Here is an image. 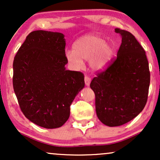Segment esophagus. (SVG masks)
Wrapping results in <instances>:
<instances>
[{
    "instance_id": "1",
    "label": "esophagus",
    "mask_w": 160,
    "mask_h": 160,
    "mask_svg": "<svg viewBox=\"0 0 160 160\" xmlns=\"http://www.w3.org/2000/svg\"><path fill=\"white\" fill-rule=\"evenodd\" d=\"M84 82H85V84H86V86H89V84H90V82H91V78H89V76H86L84 77Z\"/></svg>"
}]
</instances>
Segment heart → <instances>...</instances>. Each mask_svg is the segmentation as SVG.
Returning <instances> with one entry per match:
<instances>
[{
  "instance_id": "heart-1",
  "label": "heart",
  "mask_w": 160,
  "mask_h": 160,
  "mask_svg": "<svg viewBox=\"0 0 160 160\" xmlns=\"http://www.w3.org/2000/svg\"><path fill=\"white\" fill-rule=\"evenodd\" d=\"M73 50H67L65 57L69 63L76 68L83 66L82 60H89V66L94 71H102L108 66L114 54V48L97 34L84 35L74 42Z\"/></svg>"
}]
</instances>
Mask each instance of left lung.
Instances as JSON below:
<instances>
[{
	"instance_id": "left-lung-1",
	"label": "left lung",
	"mask_w": 160,
	"mask_h": 160,
	"mask_svg": "<svg viewBox=\"0 0 160 160\" xmlns=\"http://www.w3.org/2000/svg\"><path fill=\"white\" fill-rule=\"evenodd\" d=\"M115 32L122 37L117 58L90 83L98 119L109 127L128 123L143 111L150 84L145 50L130 32Z\"/></svg>"
}]
</instances>
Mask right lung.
<instances>
[{
    "mask_svg": "<svg viewBox=\"0 0 160 160\" xmlns=\"http://www.w3.org/2000/svg\"><path fill=\"white\" fill-rule=\"evenodd\" d=\"M61 32L35 30L26 37L13 62V87L25 117L47 129L62 126L70 106L84 87V74L68 71Z\"/></svg>",
    "mask_w": 160,
    "mask_h": 160,
    "instance_id": "right-lung-1",
    "label": "right lung"
}]
</instances>
